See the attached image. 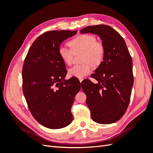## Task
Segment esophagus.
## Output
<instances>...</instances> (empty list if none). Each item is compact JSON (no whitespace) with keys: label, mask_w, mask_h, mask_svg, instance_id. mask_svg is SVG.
Returning <instances> with one entry per match:
<instances>
[{"label":"esophagus","mask_w":153,"mask_h":153,"mask_svg":"<svg viewBox=\"0 0 153 153\" xmlns=\"http://www.w3.org/2000/svg\"><path fill=\"white\" fill-rule=\"evenodd\" d=\"M83 80H84V79H83V78H79V80H80V83L83 81Z\"/></svg>","instance_id":"34e87169"}]
</instances>
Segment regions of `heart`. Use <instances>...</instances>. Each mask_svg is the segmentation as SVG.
<instances>
[{"label":"heart","instance_id":"b5f03b06","mask_svg":"<svg viewBox=\"0 0 153 153\" xmlns=\"http://www.w3.org/2000/svg\"><path fill=\"white\" fill-rule=\"evenodd\" d=\"M71 49L63 46L59 48V54L62 61L67 65H71L74 53L82 52L81 61L84 62L74 66L69 69L70 76L83 78L91 72V65L98 66L102 62L105 53V46L102 42L96 40V37L89 34H83L69 41Z\"/></svg>","mask_w":153,"mask_h":153}]
</instances>
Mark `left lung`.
I'll return each mask as SVG.
<instances>
[{
    "mask_svg": "<svg viewBox=\"0 0 153 153\" xmlns=\"http://www.w3.org/2000/svg\"><path fill=\"white\" fill-rule=\"evenodd\" d=\"M80 32L98 35L105 48L103 61L91 76L98 83L89 79L82 82L91 118L100 124L117 122L126 112L131 98L134 79L130 53L123 37L110 26H88Z\"/></svg>",
    "mask_w": 153,
    "mask_h": 153,
    "instance_id": "1",
    "label": "left lung"
}]
</instances>
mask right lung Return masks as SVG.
I'll list each match as a JSON object with an SVG mask.
<instances>
[{
	"mask_svg": "<svg viewBox=\"0 0 153 153\" xmlns=\"http://www.w3.org/2000/svg\"><path fill=\"white\" fill-rule=\"evenodd\" d=\"M76 30H50L39 36L27 53L22 68V89L34 118L50 129L66 127L73 120L71 112L80 89L77 79L64 80L67 70L59 48Z\"/></svg>",
	"mask_w": 153,
	"mask_h": 153,
	"instance_id": "add662e5",
	"label": "right lung"
}]
</instances>
